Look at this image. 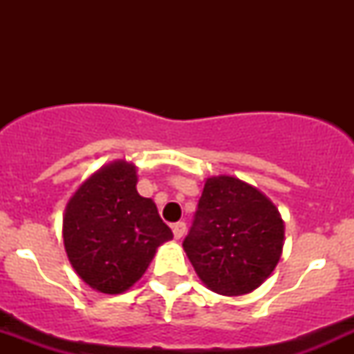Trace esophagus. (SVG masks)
<instances>
[{
    "mask_svg": "<svg viewBox=\"0 0 354 354\" xmlns=\"http://www.w3.org/2000/svg\"><path fill=\"white\" fill-rule=\"evenodd\" d=\"M185 231H187V224H185L183 221H180V223H176L173 226V234H174V238H176V240L183 238Z\"/></svg>",
    "mask_w": 354,
    "mask_h": 354,
    "instance_id": "34e87169",
    "label": "esophagus"
}]
</instances>
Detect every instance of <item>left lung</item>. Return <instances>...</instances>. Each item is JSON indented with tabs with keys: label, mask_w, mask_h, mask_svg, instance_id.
I'll list each match as a JSON object with an SVG mask.
<instances>
[{
	"label": "left lung",
	"mask_w": 354,
	"mask_h": 354,
	"mask_svg": "<svg viewBox=\"0 0 354 354\" xmlns=\"http://www.w3.org/2000/svg\"><path fill=\"white\" fill-rule=\"evenodd\" d=\"M284 221L266 194L236 176L207 178L183 248L205 288L223 296L257 289L279 263Z\"/></svg>",
	"instance_id": "obj_1"
}]
</instances>
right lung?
Instances as JSON below:
<instances>
[{
	"label": "right lung",
	"instance_id": "add662e5",
	"mask_svg": "<svg viewBox=\"0 0 354 354\" xmlns=\"http://www.w3.org/2000/svg\"><path fill=\"white\" fill-rule=\"evenodd\" d=\"M137 166L106 164L68 200L63 241L71 267L85 284L120 295L140 279L157 248L173 240L152 198L137 192Z\"/></svg>",
	"mask_w": 354,
	"mask_h": 354
}]
</instances>
